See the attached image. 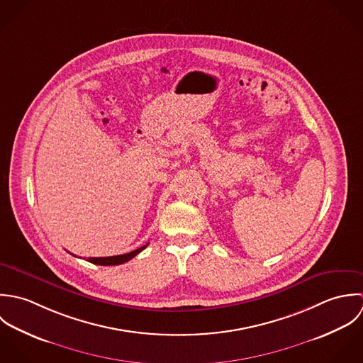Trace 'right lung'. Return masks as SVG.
Instances as JSON below:
<instances>
[{
    "mask_svg": "<svg viewBox=\"0 0 363 363\" xmlns=\"http://www.w3.org/2000/svg\"><path fill=\"white\" fill-rule=\"evenodd\" d=\"M147 245L148 244H145L143 247H140L132 252H128V254H122V255H116V257H98V258L91 257L86 261L91 264H96V265H121V264L130 261L133 257H136L139 252H142Z\"/></svg>",
    "mask_w": 363,
    "mask_h": 363,
    "instance_id": "1",
    "label": "right lung"
}]
</instances>
